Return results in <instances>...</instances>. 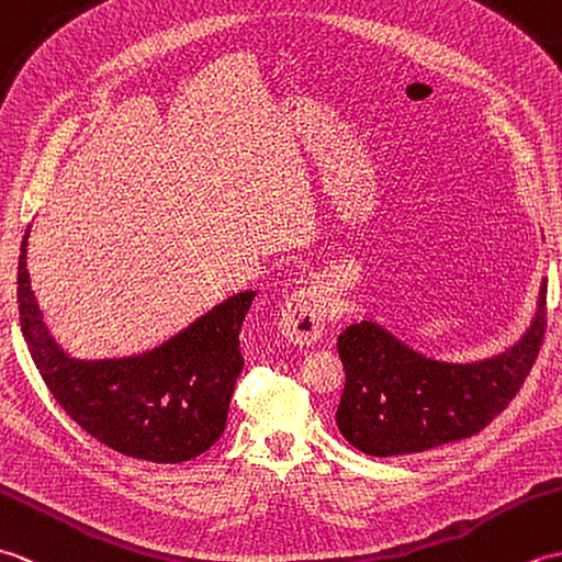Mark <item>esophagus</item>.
<instances>
[{"label":"esophagus","instance_id":"1","mask_svg":"<svg viewBox=\"0 0 562 562\" xmlns=\"http://www.w3.org/2000/svg\"><path fill=\"white\" fill-rule=\"evenodd\" d=\"M326 316L328 306L321 292L316 288H300L284 302L278 330L284 340L296 345V348H308L324 333Z\"/></svg>","mask_w":562,"mask_h":562}]
</instances>
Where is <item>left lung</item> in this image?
Listing matches in <instances>:
<instances>
[{
	"mask_svg": "<svg viewBox=\"0 0 562 562\" xmlns=\"http://www.w3.org/2000/svg\"><path fill=\"white\" fill-rule=\"evenodd\" d=\"M546 290L517 345L471 364L437 362L415 352L374 321L338 338L345 391L336 413L340 435L369 457L427 451L479 435L517 396L546 333Z\"/></svg>",
	"mask_w": 562,
	"mask_h": 562,
	"instance_id": "left-lung-1",
	"label": "left lung"
}]
</instances>
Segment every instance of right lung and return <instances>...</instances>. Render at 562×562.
<instances>
[{
    "mask_svg": "<svg viewBox=\"0 0 562 562\" xmlns=\"http://www.w3.org/2000/svg\"><path fill=\"white\" fill-rule=\"evenodd\" d=\"M26 236L19 256L23 340L53 398L81 429L125 457L181 463L200 457L226 427L244 369L238 333L256 292L234 294L161 348L125 360L81 362L57 348L29 282Z\"/></svg>",
    "mask_w": 562,
    "mask_h": 562,
    "instance_id": "obj_1",
    "label": "right lung"
}]
</instances>
